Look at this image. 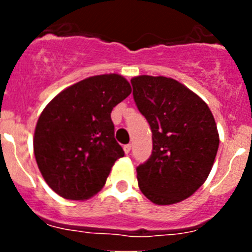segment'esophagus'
<instances>
[{
    "label": "esophagus",
    "instance_id": "34e87169",
    "mask_svg": "<svg viewBox=\"0 0 252 252\" xmlns=\"http://www.w3.org/2000/svg\"><path fill=\"white\" fill-rule=\"evenodd\" d=\"M124 151H125V154L130 153V151H131V145H130V144H127V145L124 146Z\"/></svg>",
    "mask_w": 252,
    "mask_h": 252
}]
</instances>
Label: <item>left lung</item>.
Instances as JSON below:
<instances>
[{
	"mask_svg": "<svg viewBox=\"0 0 252 252\" xmlns=\"http://www.w3.org/2000/svg\"><path fill=\"white\" fill-rule=\"evenodd\" d=\"M133 99L153 132V153L136 168L139 188L159 206L182 202L206 182L220 136L206 102L175 79L139 75Z\"/></svg>",
	"mask_w": 252,
	"mask_h": 252,
	"instance_id": "left-lung-1",
	"label": "left lung"
}]
</instances>
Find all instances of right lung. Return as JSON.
I'll return each mask as SVG.
<instances>
[{
    "mask_svg": "<svg viewBox=\"0 0 252 252\" xmlns=\"http://www.w3.org/2000/svg\"><path fill=\"white\" fill-rule=\"evenodd\" d=\"M130 93L122 75H94L62 91L44 108L35 127V159L60 197L84 201L103 188L115 161L125 155L111 112Z\"/></svg>",
    "mask_w": 252,
    "mask_h": 252,
    "instance_id": "right-lung-1",
    "label": "right lung"
}]
</instances>
